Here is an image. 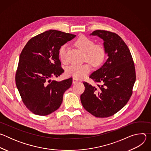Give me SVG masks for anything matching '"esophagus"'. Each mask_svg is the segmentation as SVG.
Masks as SVG:
<instances>
[{"label": "esophagus", "instance_id": "1", "mask_svg": "<svg viewBox=\"0 0 151 151\" xmlns=\"http://www.w3.org/2000/svg\"><path fill=\"white\" fill-rule=\"evenodd\" d=\"M78 82V80L77 79H76V78H73V83H77Z\"/></svg>", "mask_w": 151, "mask_h": 151}]
</instances>
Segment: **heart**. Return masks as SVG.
Instances as JSON below:
<instances>
[{
	"mask_svg": "<svg viewBox=\"0 0 151 151\" xmlns=\"http://www.w3.org/2000/svg\"><path fill=\"white\" fill-rule=\"evenodd\" d=\"M76 46L85 52V60L90 62L93 66L97 67L104 61L106 51L104 46L101 44H94V41L84 35L79 36L75 41ZM67 48L66 44L63 45L59 49L58 55L60 60L63 63H67ZM91 65L90 63L83 64H72L66 70V75L76 79H82L91 70Z\"/></svg>",
	"mask_w": 151,
	"mask_h": 151,
	"instance_id": "obj_1",
	"label": "heart"
}]
</instances>
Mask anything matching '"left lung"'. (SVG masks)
<instances>
[{
	"instance_id": "left-lung-1",
	"label": "left lung",
	"mask_w": 151,
	"mask_h": 151,
	"mask_svg": "<svg viewBox=\"0 0 151 151\" xmlns=\"http://www.w3.org/2000/svg\"><path fill=\"white\" fill-rule=\"evenodd\" d=\"M104 40L108 58L101 68L90 78L97 84L83 82L85 91L81 95L84 109L96 117L114 115L125 106L132 94L136 75L134 61L130 50L116 33L97 30L91 35Z\"/></svg>"
}]
</instances>
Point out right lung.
Here are the masks:
<instances>
[{
    "label": "right lung",
    "mask_w": 151,
    "mask_h": 151,
    "mask_svg": "<svg viewBox=\"0 0 151 151\" xmlns=\"http://www.w3.org/2000/svg\"><path fill=\"white\" fill-rule=\"evenodd\" d=\"M75 35L50 30L31 38L19 56L15 83L24 104L34 114L45 116L58 109L72 78L60 82L51 78L64 71L58 57L60 48Z\"/></svg>",
    "instance_id": "add662e5"
}]
</instances>
